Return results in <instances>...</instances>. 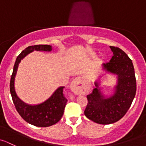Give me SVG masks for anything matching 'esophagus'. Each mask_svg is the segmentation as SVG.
<instances>
[{
	"label": "esophagus",
	"instance_id": "34e87169",
	"mask_svg": "<svg viewBox=\"0 0 146 146\" xmlns=\"http://www.w3.org/2000/svg\"><path fill=\"white\" fill-rule=\"evenodd\" d=\"M81 79L80 78H76V79L71 83V88L73 90V93L76 94H81V91L79 90L80 87H81V86H78V85L81 84Z\"/></svg>",
	"mask_w": 146,
	"mask_h": 146
}]
</instances>
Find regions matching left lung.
<instances>
[{
	"mask_svg": "<svg viewBox=\"0 0 146 146\" xmlns=\"http://www.w3.org/2000/svg\"><path fill=\"white\" fill-rule=\"evenodd\" d=\"M113 56L110 62L103 64L107 71L117 75V85L114 94L110 97L103 96L98 88H94L87 95L88 104L84 114L88 119L102 125L117 122L130 109L136 93V79L131 59L117 47L110 46Z\"/></svg>",
	"mask_w": 146,
	"mask_h": 146,
	"instance_id": "1",
	"label": "left lung"
}]
</instances>
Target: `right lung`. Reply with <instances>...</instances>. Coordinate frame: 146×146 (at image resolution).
<instances>
[{"label": "right lung", "instance_id": "add662e5", "mask_svg": "<svg viewBox=\"0 0 146 146\" xmlns=\"http://www.w3.org/2000/svg\"><path fill=\"white\" fill-rule=\"evenodd\" d=\"M34 50L49 52L52 50V47L47 44L29 46L19 54L15 62L13 73L11 77L10 92L13 104L20 116L31 125L44 127L51 126L59 122L63 114L68 100L63 96V86L58 88L50 99L38 105H28L21 102L16 96L14 89V79L19 64L21 59Z\"/></svg>", "mask_w": 146, "mask_h": 146}]
</instances>
